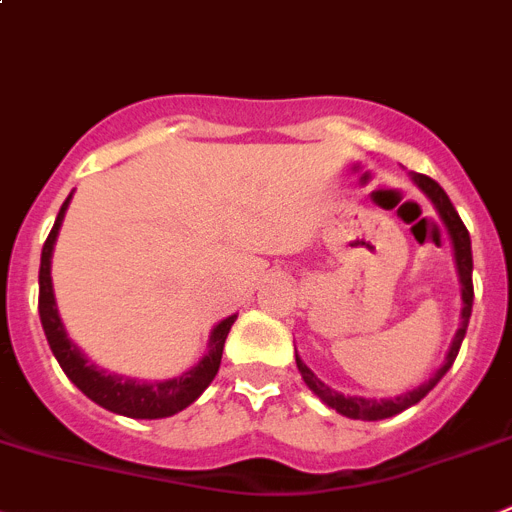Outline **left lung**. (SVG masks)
I'll list each match as a JSON object with an SVG mask.
<instances>
[{"label": "left lung", "instance_id": "8db88e82", "mask_svg": "<svg viewBox=\"0 0 512 512\" xmlns=\"http://www.w3.org/2000/svg\"><path fill=\"white\" fill-rule=\"evenodd\" d=\"M414 182L421 187V190L426 192L431 198V203L437 205L439 215H442V220L447 223L449 228V236H452L454 241V256H457V269H459V281H462V327L457 330V335H454V342L452 348H449V355L447 360H444L442 368L434 373V378H429L426 383H421L419 388H414V391L409 393H401V396L396 398H381V401H373V398H360V396H342V393L332 391L330 386H325V383L317 378V375L312 373V370L307 368V365L302 363V360L297 358V368L299 373H302L304 383L309 386V391H314L317 396L322 398V401L327 403V406H332V409L337 411V414L348 416V419H365V421H378V419H388V416H396L401 414V411H406L409 406H414V403H419L421 398L426 396V393L431 391V388L437 386L439 381L444 378V373H447L449 368H452V363L457 360V353L459 348H462V340H464V332H467V325H470V314H472V299H475V287H472V246H470V231L464 228L462 218L457 215V210H454L452 200L447 198V192L442 190V187L437 185V182L431 180V177L426 175H414Z\"/></svg>", "mask_w": 512, "mask_h": 512}]
</instances>
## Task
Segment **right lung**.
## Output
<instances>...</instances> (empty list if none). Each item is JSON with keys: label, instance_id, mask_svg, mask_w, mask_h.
<instances>
[{"label": "right lung", "instance_id": "obj_1", "mask_svg": "<svg viewBox=\"0 0 512 512\" xmlns=\"http://www.w3.org/2000/svg\"><path fill=\"white\" fill-rule=\"evenodd\" d=\"M68 203L70 195L63 203V208H60L58 218H55L53 231H50L48 241L42 246L40 256V297H37V309H40L42 330H45V337H48V345L53 350L55 360H58L60 368H63V373L68 375L70 381L81 388L91 401H96L103 409L114 411V414L131 416V419H164V416H172L177 411L187 409L213 383L215 373L220 368V358H223L225 337H228L231 325L236 322V314L225 317L215 327L213 337H210L208 355L195 368L182 373L180 378L159 383H139L131 381V378H124V375H111L106 370L96 368L68 340V335L63 330V322L58 317V309H55L53 279H50V256H53L55 236L60 231V223H63Z\"/></svg>", "mask_w": 512, "mask_h": 512}]
</instances>
